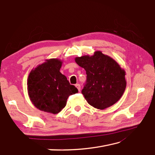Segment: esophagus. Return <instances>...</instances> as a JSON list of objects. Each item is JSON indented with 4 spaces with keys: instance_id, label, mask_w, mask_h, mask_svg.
<instances>
[{
    "instance_id": "34e87169",
    "label": "esophagus",
    "mask_w": 155,
    "mask_h": 155,
    "mask_svg": "<svg viewBox=\"0 0 155 155\" xmlns=\"http://www.w3.org/2000/svg\"><path fill=\"white\" fill-rule=\"evenodd\" d=\"M75 87L77 88V89L78 90V91H81V85H80V84H75Z\"/></svg>"
}]
</instances>
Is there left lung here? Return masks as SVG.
<instances>
[{
	"label": "left lung",
	"mask_w": 155,
	"mask_h": 155,
	"mask_svg": "<svg viewBox=\"0 0 155 155\" xmlns=\"http://www.w3.org/2000/svg\"><path fill=\"white\" fill-rule=\"evenodd\" d=\"M75 62L86 71L82 94L88 104L99 110L120 100L126 89V72L111 57L97 51L93 56L77 57Z\"/></svg>",
	"instance_id": "1"
}]
</instances>
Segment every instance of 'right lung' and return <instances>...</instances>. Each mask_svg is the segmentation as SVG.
I'll return each instance as SVG.
<instances>
[{
    "mask_svg": "<svg viewBox=\"0 0 155 155\" xmlns=\"http://www.w3.org/2000/svg\"><path fill=\"white\" fill-rule=\"evenodd\" d=\"M62 62L59 59L46 60L33 69L27 79L29 99L39 110L56 114L66 105L68 97L78 93L60 72Z\"/></svg>",
    "mask_w": 155,
    "mask_h": 155,
    "instance_id": "add662e5",
    "label": "right lung"
}]
</instances>
